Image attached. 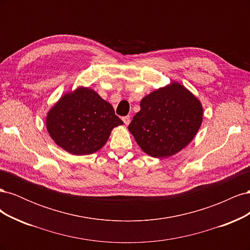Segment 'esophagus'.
<instances>
[{
    "label": "esophagus",
    "instance_id": "34e87169",
    "mask_svg": "<svg viewBox=\"0 0 250 250\" xmlns=\"http://www.w3.org/2000/svg\"><path fill=\"white\" fill-rule=\"evenodd\" d=\"M122 120H123V122H124V124H125V125H128V124L130 123V116L123 117V118H122Z\"/></svg>",
    "mask_w": 250,
    "mask_h": 250
}]
</instances>
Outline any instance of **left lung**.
<instances>
[{
	"label": "left lung",
	"mask_w": 250,
	"mask_h": 250,
	"mask_svg": "<svg viewBox=\"0 0 250 250\" xmlns=\"http://www.w3.org/2000/svg\"><path fill=\"white\" fill-rule=\"evenodd\" d=\"M140 106L128 129L144 152L152 157L179 152L192 142L202 123L200 101L178 82L144 97Z\"/></svg>",
	"instance_id": "8db88e82"
}]
</instances>
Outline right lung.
Listing matches in <instances>:
<instances>
[{"label": "right lung", "instance_id": "add662e5", "mask_svg": "<svg viewBox=\"0 0 250 250\" xmlns=\"http://www.w3.org/2000/svg\"><path fill=\"white\" fill-rule=\"evenodd\" d=\"M123 121L95 90L78 87L60 98L47 115V130L59 147L74 155L92 154Z\"/></svg>", "mask_w": 250, "mask_h": 250}]
</instances>
